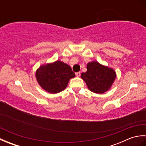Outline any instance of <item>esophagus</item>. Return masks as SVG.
Here are the masks:
<instances>
[{
    "label": "esophagus",
    "mask_w": 146,
    "mask_h": 146,
    "mask_svg": "<svg viewBox=\"0 0 146 146\" xmlns=\"http://www.w3.org/2000/svg\"><path fill=\"white\" fill-rule=\"evenodd\" d=\"M80 72H77V73H76V76H78V77H79V76H80Z\"/></svg>",
    "instance_id": "obj_1"
}]
</instances>
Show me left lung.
<instances>
[{
  "instance_id": "1",
  "label": "left lung",
  "mask_w": 146,
  "mask_h": 146,
  "mask_svg": "<svg viewBox=\"0 0 146 146\" xmlns=\"http://www.w3.org/2000/svg\"><path fill=\"white\" fill-rule=\"evenodd\" d=\"M81 78L90 90L100 94L111 87L116 78V73L111 68L103 66L97 61H92L87 64V71L82 73Z\"/></svg>"
}]
</instances>
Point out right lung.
Segmentation results:
<instances>
[{"label":"right lung","mask_w":146,"mask_h":146,"mask_svg":"<svg viewBox=\"0 0 146 146\" xmlns=\"http://www.w3.org/2000/svg\"><path fill=\"white\" fill-rule=\"evenodd\" d=\"M75 76L69 65L60 61L41 66L36 74L39 85L51 94L64 90L70 80Z\"/></svg>","instance_id":"right-lung-1"}]
</instances>
